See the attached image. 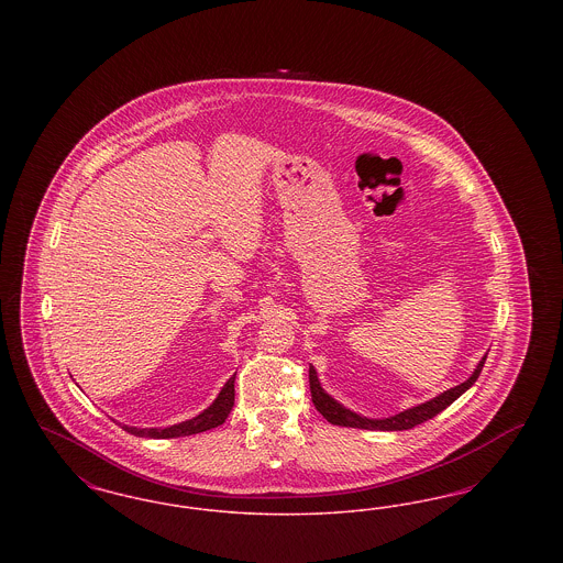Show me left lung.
Wrapping results in <instances>:
<instances>
[{
    "label": "left lung",
    "instance_id": "8db88e82",
    "mask_svg": "<svg viewBox=\"0 0 563 563\" xmlns=\"http://www.w3.org/2000/svg\"><path fill=\"white\" fill-rule=\"evenodd\" d=\"M485 358L487 354H483L482 361L477 363L475 372L471 374V377L462 384H457L454 388L437 395L434 399H430L427 402H420L416 407H409L397 416H388V418H365L361 413H354L350 411L349 407H344L342 402L335 401L331 395H327V390L322 388L321 382H319V375L317 369L310 365V393H312V402L314 407L322 413V418L335 427H350V429H365V430H409L422 422H427L430 418H434L437 413H441L445 407H450L452 402L462 397L482 374L483 365H485Z\"/></svg>",
    "mask_w": 563,
    "mask_h": 563
}]
</instances>
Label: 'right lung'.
Segmentation results:
<instances>
[{"instance_id":"obj_1","label":"right lung","mask_w":563,"mask_h":563,"mask_svg":"<svg viewBox=\"0 0 563 563\" xmlns=\"http://www.w3.org/2000/svg\"><path fill=\"white\" fill-rule=\"evenodd\" d=\"M234 377L232 375L221 393L217 395L214 399L202 413H198L196 418L186 420V422H179V424H173V427H166V429H136V427H122L126 432H131L134 437H147V439H175V437H188V434H198V432H205V430L214 429V427H221L225 422V418L230 416L232 407H234Z\"/></svg>"}]
</instances>
